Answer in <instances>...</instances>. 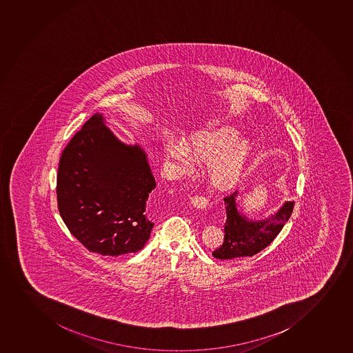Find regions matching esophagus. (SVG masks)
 Wrapping results in <instances>:
<instances>
[{
	"label": "esophagus",
	"mask_w": 353,
	"mask_h": 353,
	"mask_svg": "<svg viewBox=\"0 0 353 353\" xmlns=\"http://www.w3.org/2000/svg\"><path fill=\"white\" fill-rule=\"evenodd\" d=\"M191 203H192L194 208H197L199 210L206 209L209 206V201L206 198L201 197V196L191 197Z\"/></svg>",
	"instance_id": "esophagus-1"
}]
</instances>
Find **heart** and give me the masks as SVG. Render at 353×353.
Wrapping results in <instances>:
<instances>
[{
	"instance_id": "heart-1",
	"label": "heart",
	"mask_w": 353,
	"mask_h": 353,
	"mask_svg": "<svg viewBox=\"0 0 353 353\" xmlns=\"http://www.w3.org/2000/svg\"><path fill=\"white\" fill-rule=\"evenodd\" d=\"M168 161L174 169L184 172L191 161L206 164V177L211 185L230 190L238 185L246 174L252 157L250 142L240 139V132L232 125L201 130L188 137L184 147L168 144Z\"/></svg>"
}]
</instances>
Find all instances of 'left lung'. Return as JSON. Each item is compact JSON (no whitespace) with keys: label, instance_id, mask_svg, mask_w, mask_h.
<instances>
[{"label":"left lung","instance_id":"obj_1","mask_svg":"<svg viewBox=\"0 0 353 353\" xmlns=\"http://www.w3.org/2000/svg\"><path fill=\"white\" fill-rule=\"evenodd\" d=\"M238 194L239 192L235 191L224 198L228 218L225 221L224 243L212 253L216 259L232 260L258 254L276 238L292 216L294 201H285L268 218L250 219L238 210Z\"/></svg>","mask_w":353,"mask_h":353}]
</instances>
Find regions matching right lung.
<instances>
[{
    "label": "right lung",
    "instance_id": "right-lung-1",
    "mask_svg": "<svg viewBox=\"0 0 353 353\" xmlns=\"http://www.w3.org/2000/svg\"><path fill=\"white\" fill-rule=\"evenodd\" d=\"M155 186L143 149L119 140L97 113L61 154L58 210L68 231L90 252L137 253L154 226L147 201Z\"/></svg>",
    "mask_w": 353,
    "mask_h": 353
}]
</instances>
